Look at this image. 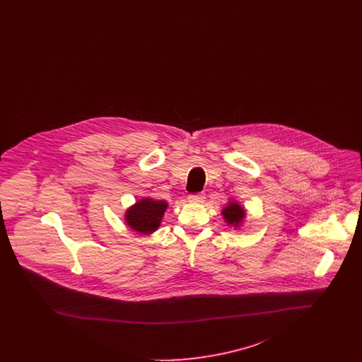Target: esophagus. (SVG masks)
I'll list each match as a JSON object with an SVG mask.
<instances>
[{"label": "esophagus", "instance_id": "esophagus-1", "mask_svg": "<svg viewBox=\"0 0 362 362\" xmlns=\"http://www.w3.org/2000/svg\"><path fill=\"white\" fill-rule=\"evenodd\" d=\"M189 201L192 204H201L205 201V195L204 194H191L189 195Z\"/></svg>", "mask_w": 362, "mask_h": 362}]
</instances>
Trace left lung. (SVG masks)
<instances>
[{"label":"left lung","instance_id":"1","mask_svg":"<svg viewBox=\"0 0 362 362\" xmlns=\"http://www.w3.org/2000/svg\"><path fill=\"white\" fill-rule=\"evenodd\" d=\"M223 216H224V220L226 221V224L230 225V226H235V228H239L244 217H245V210L235 201H230L226 206L223 209Z\"/></svg>","mask_w":362,"mask_h":362}]
</instances>
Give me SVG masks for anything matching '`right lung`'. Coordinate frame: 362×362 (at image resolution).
<instances>
[{"mask_svg": "<svg viewBox=\"0 0 362 362\" xmlns=\"http://www.w3.org/2000/svg\"><path fill=\"white\" fill-rule=\"evenodd\" d=\"M168 204L152 198H142L124 213V221L133 230L142 235H151L161 224Z\"/></svg>", "mask_w": 362, "mask_h": 362, "instance_id": "right-lung-1", "label": "right lung"}]
</instances>
